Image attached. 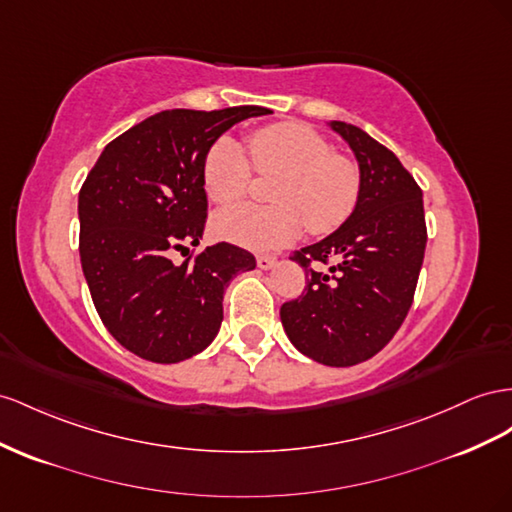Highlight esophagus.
<instances>
[{
  "label": "esophagus",
  "mask_w": 512,
  "mask_h": 512,
  "mask_svg": "<svg viewBox=\"0 0 512 512\" xmlns=\"http://www.w3.org/2000/svg\"><path fill=\"white\" fill-rule=\"evenodd\" d=\"M256 262L260 269H273L275 265H278V258L269 256V254H260V256H256Z\"/></svg>",
  "instance_id": "1"
}]
</instances>
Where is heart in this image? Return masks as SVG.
Segmentation results:
<instances>
[{"label": "heart", "mask_w": 512, "mask_h": 512, "mask_svg": "<svg viewBox=\"0 0 512 512\" xmlns=\"http://www.w3.org/2000/svg\"><path fill=\"white\" fill-rule=\"evenodd\" d=\"M252 163L230 137H219L202 161V185L215 204L241 200L258 174H278L271 187L275 206L239 204L213 222L219 239L247 250H273L293 241L303 222L312 234L340 228L362 193V172L349 157L297 120L275 122L247 137Z\"/></svg>", "instance_id": "obj_1"}]
</instances>
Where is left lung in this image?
<instances>
[{
	"label": "left lung",
	"mask_w": 512,
	"mask_h": 512,
	"mask_svg": "<svg viewBox=\"0 0 512 512\" xmlns=\"http://www.w3.org/2000/svg\"><path fill=\"white\" fill-rule=\"evenodd\" d=\"M353 150L362 193L353 215L293 260L308 286L280 319L295 349L325 366H355L388 344L413 303L426 247L422 189L392 150L359 127L329 122ZM336 259L327 272L312 261Z\"/></svg>",
	"instance_id": "obj_1"
}]
</instances>
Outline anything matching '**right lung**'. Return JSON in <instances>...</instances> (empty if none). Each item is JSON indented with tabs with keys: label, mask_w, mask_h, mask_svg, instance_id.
Here are the masks:
<instances>
[{
	"label": "right lung",
	"mask_w": 512,
	"mask_h": 512,
	"mask_svg": "<svg viewBox=\"0 0 512 512\" xmlns=\"http://www.w3.org/2000/svg\"><path fill=\"white\" fill-rule=\"evenodd\" d=\"M271 114L241 105L168 109L109 142L79 191V256L94 308L124 349L176 364L204 351L224 319V290L256 258L217 243L183 265L206 219L202 161L232 124Z\"/></svg>",
	"instance_id": "obj_1"
}]
</instances>
